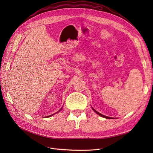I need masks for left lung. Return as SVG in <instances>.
<instances>
[{
  "label": "left lung",
  "mask_w": 153,
  "mask_h": 153,
  "mask_svg": "<svg viewBox=\"0 0 153 153\" xmlns=\"http://www.w3.org/2000/svg\"><path fill=\"white\" fill-rule=\"evenodd\" d=\"M92 109H93V110L94 111V112L96 113V114H98V115H101V117H105V118H106V119H112V117H107V116H105V115H102V114H101L100 113H99L98 112H97V111L96 110H95L94 108H92Z\"/></svg>",
  "instance_id": "1"
}]
</instances>
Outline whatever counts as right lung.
<instances>
[{"instance_id": "1", "label": "right lung", "mask_w": 153, "mask_h": 153, "mask_svg": "<svg viewBox=\"0 0 153 153\" xmlns=\"http://www.w3.org/2000/svg\"><path fill=\"white\" fill-rule=\"evenodd\" d=\"M61 109H62V108H61ZM60 110H59V111H60ZM49 115V116H48V117H50V116H52V115Z\"/></svg>"}]
</instances>
